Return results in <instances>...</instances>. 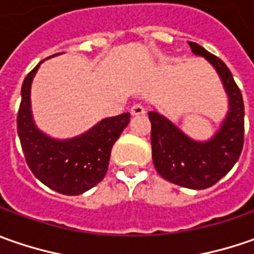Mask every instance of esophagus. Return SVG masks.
Segmentation results:
<instances>
[{"label": "esophagus", "instance_id": "34e87169", "mask_svg": "<svg viewBox=\"0 0 254 254\" xmlns=\"http://www.w3.org/2000/svg\"><path fill=\"white\" fill-rule=\"evenodd\" d=\"M131 114L132 116H141V114H145V107L142 106L141 103H135V104H132Z\"/></svg>", "mask_w": 254, "mask_h": 254}]
</instances>
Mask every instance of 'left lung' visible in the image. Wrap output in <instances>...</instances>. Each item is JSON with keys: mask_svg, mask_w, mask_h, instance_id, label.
Wrapping results in <instances>:
<instances>
[{"mask_svg": "<svg viewBox=\"0 0 254 254\" xmlns=\"http://www.w3.org/2000/svg\"><path fill=\"white\" fill-rule=\"evenodd\" d=\"M192 54L205 58L216 70L228 96L229 109L219 130L209 140L198 141L158 112H150L152 162L164 180L190 190L215 185L239 160L245 135V106L229 67L195 42Z\"/></svg>", "mask_w": 254, "mask_h": 254, "instance_id": "8db88e82", "label": "left lung"}]
</instances>
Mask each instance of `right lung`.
Wrapping results in <instances>:
<instances>
[{
	"mask_svg": "<svg viewBox=\"0 0 254 254\" xmlns=\"http://www.w3.org/2000/svg\"><path fill=\"white\" fill-rule=\"evenodd\" d=\"M41 64L28 73L21 89L16 127L25 160L35 177L51 190L64 195H80L104 178L113 144L127 127L130 113L103 119L73 138L49 137L36 127L31 109V86Z\"/></svg>",
	"mask_w": 254,
	"mask_h": 254,
	"instance_id": "1",
	"label": "right lung"
}]
</instances>
